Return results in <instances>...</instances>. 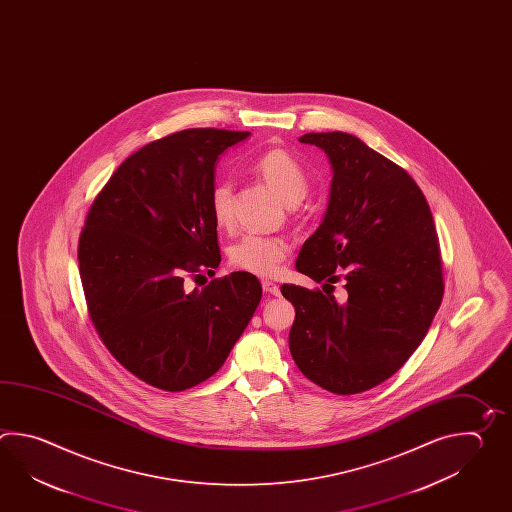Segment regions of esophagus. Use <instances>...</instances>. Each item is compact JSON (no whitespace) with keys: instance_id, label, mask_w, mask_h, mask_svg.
Listing matches in <instances>:
<instances>
[{"instance_id":"esophagus-1","label":"esophagus","mask_w":512,"mask_h":512,"mask_svg":"<svg viewBox=\"0 0 512 512\" xmlns=\"http://www.w3.org/2000/svg\"><path fill=\"white\" fill-rule=\"evenodd\" d=\"M262 290L266 293H270V295H279V293H281L279 286L272 281H262Z\"/></svg>"}]
</instances>
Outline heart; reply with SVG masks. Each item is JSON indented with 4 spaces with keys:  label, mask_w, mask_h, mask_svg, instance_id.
<instances>
[{
    "label": "heart",
    "mask_w": 512,
    "mask_h": 512,
    "mask_svg": "<svg viewBox=\"0 0 512 512\" xmlns=\"http://www.w3.org/2000/svg\"><path fill=\"white\" fill-rule=\"evenodd\" d=\"M250 169L262 178L286 204H297L308 189L303 166L282 147L266 149L251 160ZM209 211L219 228L233 224V188L228 180H219L209 191ZM290 242L281 235L250 233L230 248V262L240 272L257 277H273L290 255Z\"/></svg>",
    "instance_id": "heart-1"
}]
</instances>
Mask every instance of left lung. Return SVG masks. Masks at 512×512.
Here are the masks:
<instances>
[{"instance_id":"left-lung-1","label":"left lung","mask_w":512,"mask_h":512,"mask_svg":"<svg viewBox=\"0 0 512 512\" xmlns=\"http://www.w3.org/2000/svg\"><path fill=\"white\" fill-rule=\"evenodd\" d=\"M299 142L323 149L334 178L295 270L319 284L343 279L348 299L282 284L295 308L288 343L304 376L350 396L394 376L427 335L445 290L438 235L416 180L357 136L308 133Z\"/></svg>"}]
</instances>
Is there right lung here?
Here are the masks:
<instances>
[{
    "label": "right lung",
    "mask_w": 512,
    "mask_h": 512,
    "mask_svg": "<svg viewBox=\"0 0 512 512\" xmlns=\"http://www.w3.org/2000/svg\"><path fill=\"white\" fill-rule=\"evenodd\" d=\"M248 131L184 129L127 157L94 197L78 240L87 312L120 365L166 392L219 370L261 301L255 275L215 273L217 224L209 211L220 153Z\"/></svg>",
    "instance_id": "obj_1"
}]
</instances>
